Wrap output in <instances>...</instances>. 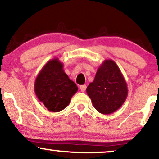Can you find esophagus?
<instances>
[{
  "mask_svg": "<svg viewBox=\"0 0 159 159\" xmlns=\"http://www.w3.org/2000/svg\"><path fill=\"white\" fill-rule=\"evenodd\" d=\"M86 89H87V86L86 85H81L80 86V89H81V91L82 93H84L86 91Z\"/></svg>",
  "mask_w": 159,
  "mask_h": 159,
  "instance_id": "34e87169",
  "label": "esophagus"
}]
</instances>
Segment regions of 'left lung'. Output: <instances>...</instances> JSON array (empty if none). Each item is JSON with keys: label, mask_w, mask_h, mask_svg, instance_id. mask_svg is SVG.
<instances>
[{"label": "left lung", "mask_w": 159, "mask_h": 159, "mask_svg": "<svg viewBox=\"0 0 159 159\" xmlns=\"http://www.w3.org/2000/svg\"><path fill=\"white\" fill-rule=\"evenodd\" d=\"M87 93L98 112L113 113L127 99V82L116 62L105 60L97 70L94 81L87 88Z\"/></svg>", "instance_id": "8db88e82"}]
</instances>
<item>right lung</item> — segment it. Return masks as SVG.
Here are the masks:
<instances>
[{
    "instance_id": "right-lung-1",
    "label": "right lung",
    "mask_w": 159,
    "mask_h": 159,
    "mask_svg": "<svg viewBox=\"0 0 159 159\" xmlns=\"http://www.w3.org/2000/svg\"><path fill=\"white\" fill-rule=\"evenodd\" d=\"M58 58L49 61L37 75L35 93L50 112H60L70 104L78 87L69 78Z\"/></svg>"
}]
</instances>
